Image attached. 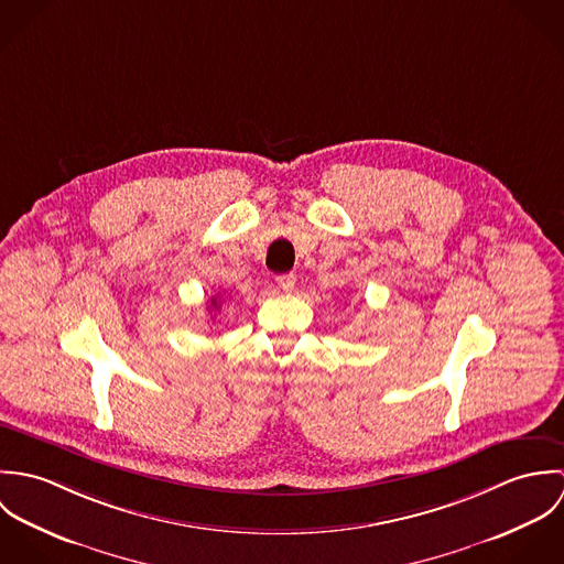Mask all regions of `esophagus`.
<instances>
[{
	"mask_svg": "<svg viewBox=\"0 0 564 564\" xmlns=\"http://www.w3.org/2000/svg\"><path fill=\"white\" fill-rule=\"evenodd\" d=\"M275 282H278V289H280V291H284V293H291V291L295 289V275H293V273L278 275V278H275Z\"/></svg>",
	"mask_w": 564,
	"mask_h": 564,
	"instance_id": "1",
	"label": "esophagus"
}]
</instances>
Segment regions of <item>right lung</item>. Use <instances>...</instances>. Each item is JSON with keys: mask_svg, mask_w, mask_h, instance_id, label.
<instances>
[{"mask_svg": "<svg viewBox=\"0 0 564 564\" xmlns=\"http://www.w3.org/2000/svg\"><path fill=\"white\" fill-rule=\"evenodd\" d=\"M213 306H215V308L219 306V304H217V297H213Z\"/></svg>", "mask_w": 564, "mask_h": 564, "instance_id": "right-lung-1", "label": "right lung"}]
</instances>
